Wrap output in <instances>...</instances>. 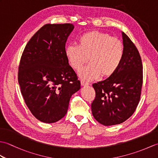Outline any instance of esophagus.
<instances>
[{
  "mask_svg": "<svg viewBox=\"0 0 158 158\" xmlns=\"http://www.w3.org/2000/svg\"><path fill=\"white\" fill-rule=\"evenodd\" d=\"M81 84L82 86H87V85H89V83L85 81H83V80H81Z\"/></svg>",
  "mask_w": 158,
  "mask_h": 158,
  "instance_id": "obj_1",
  "label": "esophagus"
}]
</instances>
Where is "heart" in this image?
I'll list each match as a JSON object with an SVG mask.
<instances>
[{
	"label": "heart",
	"instance_id": "b5f03b06",
	"mask_svg": "<svg viewBox=\"0 0 158 158\" xmlns=\"http://www.w3.org/2000/svg\"><path fill=\"white\" fill-rule=\"evenodd\" d=\"M79 45L70 44L65 48V55L70 66L75 70L89 61L91 62L79 72L85 80L109 77L119 69L124 56V47L119 39L106 33L91 31L82 35Z\"/></svg>",
	"mask_w": 158,
	"mask_h": 158
}]
</instances>
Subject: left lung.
<instances>
[{
  "label": "left lung",
  "mask_w": 158,
  "mask_h": 158,
  "mask_svg": "<svg viewBox=\"0 0 158 158\" xmlns=\"http://www.w3.org/2000/svg\"><path fill=\"white\" fill-rule=\"evenodd\" d=\"M124 56L112 76L92 85L96 98L92 115L104 126L119 124L135 113L140 101L143 85V64L136 47L122 32Z\"/></svg>",
  "instance_id": "1"
}]
</instances>
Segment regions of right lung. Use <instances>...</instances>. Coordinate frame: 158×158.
I'll return each mask as SVG.
<instances>
[{"mask_svg": "<svg viewBox=\"0 0 158 158\" xmlns=\"http://www.w3.org/2000/svg\"><path fill=\"white\" fill-rule=\"evenodd\" d=\"M72 23L45 24L32 36L20 59L18 83L36 119L54 123L67 113L70 97L81 88L65 55Z\"/></svg>", "mask_w": 158, "mask_h": 158, "instance_id": "add662e5", "label": "right lung"}]
</instances>
